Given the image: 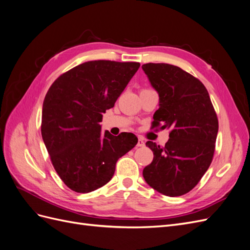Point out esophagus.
<instances>
[{
    "label": "esophagus",
    "instance_id": "esophagus-1",
    "mask_svg": "<svg viewBox=\"0 0 250 250\" xmlns=\"http://www.w3.org/2000/svg\"><path fill=\"white\" fill-rule=\"evenodd\" d=\"M137 146H138V147H144V146H145V142H144V140H143V139L139 138V141H138Z\"/></svg>",
    "mask_w": 250,
    "mask_h": 250
}]
</instances>
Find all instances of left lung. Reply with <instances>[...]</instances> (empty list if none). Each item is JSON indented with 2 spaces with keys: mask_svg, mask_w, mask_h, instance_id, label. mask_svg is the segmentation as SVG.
<instances>
[{
  "mask_svg": "<svg viewBox=\"0 0 250 250\" xmlns=\"http://www.w3.org/2000/svg\"><path fill=\"white\" fill-rule=\"evenodd\" d=\"M160 97L153 125L170 129L165 147L148 141L153 161L143 170L146 183L166 196L190 192L213 160L218 119L208 90L197 78L168 63L142 65Z\"/></svg>",
  "mask_w": 250,
  "mask_h": 250,
  "instance_id": "left-lung-1",
  "label": "left lung"
}]
</instances>
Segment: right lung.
Listing matches in <instances>:
<instances>
[{
    "label": "right lung",
    "mask_w": 250,
    "mask_h": 250,
    "mask_svg": "<svg viewBox=\"0 0 250 250\" xmlns=\"http://www.w3.org/2000/svg\"><path fill=\"white\" fill-rule=\"evenodd\" d=\"M139 62L93 60L59 76L44 97L42 137L59 177L71 190L89 193L112 178L116 164L138 143L133 133L101 131Z\"/></svg>",
    "instance_id": "1"
}]
</instances>
